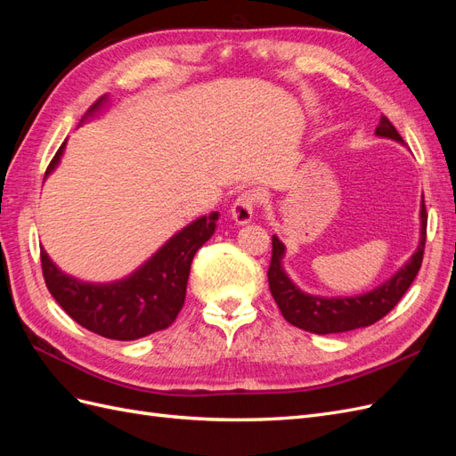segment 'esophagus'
Instances as JSON below:
<instances>
[{"instance_id":"esophagus-1","label":"esophagus","mask_w":456,"mask_h":456,"mask_svg":"<svg viewBox=\"0 0 456 456\" xmlns=\"http://www.w3.org/2000/svg\"><path fill=\"white\" fill-rule=\"evenodd\" d=\"M255 205H256V194H253V191H245V194H241L236 200V203L232 207V218L236 220V224L243 226L251 223L255 216Z\"/></svg>"}]
</instances>
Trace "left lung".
<instances>
[{
	"label": "left lung",
	"instance_id": "left-lung-1",
	"mask_svg": "<svg viewBox=\"0 0 456 456\" xmlns=\"http://www.w3.org/2000/svg\"><path fill=\"white\" fill-rule=\"evenodd\" d=\"M375 134L380 136V139H390L399 144H405L402 136L395 131V127L390 123V119L384 116L380 118ZM426 223L428 215L422 196L420 238L417 251L405 260V265L399 268L392 278L382 281L367 293L352 297H320L302 291V289L289 278V273L283 268V256L287 251L283 241L278 236H272V262L268 270L270 293L273 300L278 302L285 320L298 329L308 330V333H344V330L377 323L397 305L399 300H402L412 280L417 278L424 255Z\"/></svg>",
	"mask_w": 456,
	"mask_h": 456
}]
</instances>
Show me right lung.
<instances>
[{"label":"right lung","instance_id":"add662e5","mask_svg":"<svg viewBox=\"0 0 456 456\" xmlns=\"http://www.w3.org/2000/svg\"><path fill=\"white\" fill-rule=\"evenodd\" d=\"M108 96L96 101L84 121L106 108ZM66 141L54 154L45 178L59 167ZM218 213L203 215L175 236L129 275L108 283H91L62 272L41 247V268L49 293L76 323L114 340H136L167 329L186 298L190 266L200 247L209 241Z\"/></svg>","mask_w":456,"mask_h":456}]
</instances>
